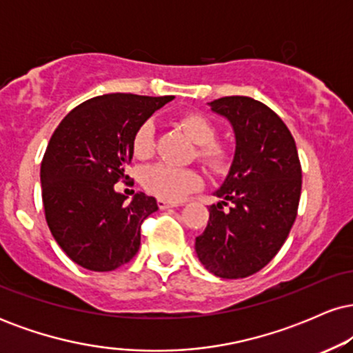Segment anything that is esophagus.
<instances>
[{"instance_id":"obj_1","label":"esophagus","mask_w":353,"mask_h":353,"mask_svg":"<svg viewBox=\"0 0 353 353\" xmlns=\"http://www.w3.org/2000/svg\"><path fill=\"white\" fill-rule=\"evenodd\" d=\"M157 205H159V209H169V208H176V205H179L177 202H169V201H164V199H157Z\"/></svg>"}]
</instances>
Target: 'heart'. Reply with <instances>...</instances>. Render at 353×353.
<instances>
[{"mask_svg":"<svg viewBox=\"0 0 353 353\" xmlns=\"http://www.w3.org/2000/svg\"><path fill=\"white\" fill-rule=\"evenodd\" d=\"M177 124L197 145V159L209 171L225 172L232 163V145L216 139L217 128L208 116L199 111L182 112ZM154 151V124L145 121L132 136V152L139 159H145ZM141 182L149 192L159 199L176 202L201 184L199 174L192 169L174 168L169 164H154L144 169Z\"/></svg>","mask_w":353,"mask_h":353,"instance_id":"obj_1","label":"heart"}]
</instances>
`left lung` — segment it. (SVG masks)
Returning <instances> with one entry per match:
<instances>
[{"mask_svg": "<svg viewBox=\"0 0 353 353\" xmlns=\"http://www.w3.org/2000/svg\"><path fill=\"white\" fill-rule=\"evenodd\" d=\"M210 108L232 124L236 156L216 192L222 202L210 205L208 228L196 237V252L217 277H249L289 237L301 201V161L289 128L261 101L225 96Z\"/></svg>", "mask_w": 353, "mask_h": 353, "instance_id": "1", "label": "left lung"}]
</instances>
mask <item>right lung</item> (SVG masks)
I'll list each match as a JSON object with an SVG mask.
<instances>
[{
  "instance_id": "right-lung-1",
  "label": "right lung",
  "mask_w": 353,
  "mask_h": 353,
  "mask_svg": "<svg viewBox=\"0 0 353 353\" xmlns=\"http://www.w3.org/2000/svg\"><path fill=\"white\" fill-rule=\"evenodd\" d=\"M172 96L103 94L84 101L52 132L41 163L44 217L72 262L109 272L131 261L141 245V225L157 210L154 197L116 192L128 179L132 136Z\"/></svg>"
}]
</instances>
